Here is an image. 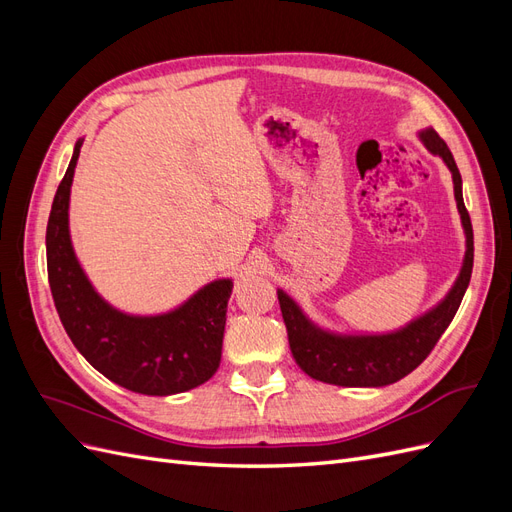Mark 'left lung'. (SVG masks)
<instances>
[{"instance_id": "1", "label": "left lung", "mask_w": 512, "mask_h": 512, "mask_svg": "<svg viewBox=\"0 0 512 512\" xmlns=\"http://www.w3.org/2000/svg\"><path fill=\"white\" fill-rule=\"evenodd\" d=\"M418 141L425 145L431 156H438L453 175L455 203L466 235V254L459 275L444 297L429 307L421 316L412 318L404 327L367 333V331H333L312 320L305 309L294 301L284 288H277L282 316L288 331V344L294 361L314 380L335 386H356V389H374L386 386L408 376L421 365L427 354L438 344L442 333L455 318L463 294L468 290L474 265V235L470 215L463 205L461 175L451 149L433 128L416 132Z\"/></svg>"}]
</instances>
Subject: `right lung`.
I'll list each match as a JSON object with an SVG mask.
<instances>
[{"label":"right lung","instance_id":"add662e5","mask_svg":"<svg viewBox=\"0 0 512 512\" xmlns=\"http://www.w3.org/2000/svg\"><path fill=\"white\" fill-rule=\"evenodd\" d=\"M79 138L46 226V265L61 324L91 367L123 389L177 395L205 384L222 361L232 277L200 286L160 314H130L108 303L87 277L70 235V192Z\"/></svg>","mask_w":512,"mask_h":512}]
</instances>
